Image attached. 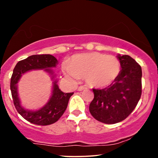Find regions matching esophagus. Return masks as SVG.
<instances>
[{
  "label": "esophagus",
  "mask_w": 158,
  "mask_h": 158,
  "mask_svg": "<svg viewBox=\"0 0 158 158\" xmlns=\"http://www.w3.org/2000/svg\"><path fill=\"white\" fill-rule=\"evenodd\" d=\"M86 89V87H85V86H79V87H78V90L79 91H82V90H84V89Z\"/></svg>",
  "instance_id": "34e87169"
}]
</instances>
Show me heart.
Masks as SVG:
<instances>
[{
  "label": "heart",
  "mask_w": 158,
  "mask_h": 158,
  "mask_svg": "<svg viewBox=\"0 0 158 158\" xmlns=\"http://www.w3.org/2000/svg\"><path fill=\"white\" fill-rule=\"evenodd\" d=\"M63 71L67 77L73 79L84 77L89 86L101 88L117 79L121 64L114 56L95 52L73 56L69 63H63Z\"/></svg>",
  "instance_id": "b5f03b06"
}]
</instances>
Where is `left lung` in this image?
Wrapping results in <instances>:
<instances>
[{"mask_svg": "<svg viewBox=\"0 0 158 158\" xmlns=\"http://www.w3.org/2000/svg\"><path fill=\"white\" fill-rule=\"evenodd\" d=\"M122 69L114 82L103 89H93L94 98L89 106L92 116L106 124L124 120L134 110L140 100L141 65L131 56L119 55Z\"/></svg>", "mask_w": 158, "mask_h": 158, "instance_id": "8db88e82", "label": "left lung"}]
</instances>
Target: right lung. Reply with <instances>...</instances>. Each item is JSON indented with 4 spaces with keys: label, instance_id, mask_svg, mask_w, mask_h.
<instances>
[{
    "label": "right lung",
    "instance_id": "1",
    "mask_svg": "<svg viewBox=\"0 0 158 158\" xmlns=\"http://www.w3.org/2000/svg\"><path fill=\"white\" fill-rule=\"evenodd\" d=\"M57 63V59L51 55H35L19 61L14 69L10 83L14 105L18 113L24 119L35 125H49L56 123L65 112L69 98L73 93H65L62 92L55 81L52 95L49 102L39 110L31 111L25 110L21 106L18 98L17 84L22 74L26 71L32 69H44L46 71L52 73L49 68L55 67Z\"/></svg>",
    "mask_w": 158,
    "mask_h": 158
}]
</instances>
